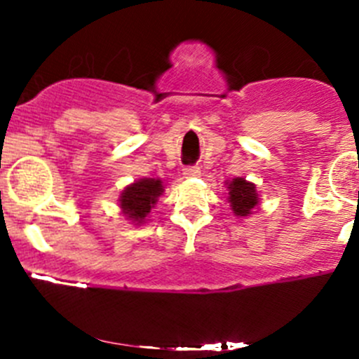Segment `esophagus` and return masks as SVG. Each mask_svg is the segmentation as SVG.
<instances>
[{
    "label": "esophagus",
    "mask_w": 359,
    "mask_h": 359,
    "mask_svg": "<svg viewBox=\"0 0 359 359\" xmlns=\"http://www.w3.org/2000/svg\"><path fill=\"white\" fill-rule=\"evenodd\" d=\"M184 177H186V179H193V177H198L200 175V168H198V166H186V168H184Z\"/></svg>",
    "instance_id": "1"
}]
</instances>
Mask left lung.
Returning a JSON list of instances; mask_svg holds the SVG:
<instances>
[{"mask_svg": "<svg viewBox=\"0 0 359 359\" xmlns=\"http://www.w3.org/2000/svg\"><path fill=\"white\" fill-rule=\"evenodd\" d=\"M226 187L231 212L236 217H240V219L252 215V212L260 203L255 184L243 179V177H236V179L233 180H227Z\"/></svg>", "mask_w": 359, "mask_h": 359, "instance_id": "obj_1", "label": "left lung"}]
</instances>
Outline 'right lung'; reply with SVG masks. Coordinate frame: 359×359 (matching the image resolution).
<instances>
[{
    "mask_svg": "<svg viewBox=\"0 0 359 359\" xmlns=\"http://www.w3.org/2000/svg\"><path fill=\"white\" fill-rule=\"evenodd\" d=\"M163 186L165 184L161 179H149V177L128 184L121 191L118 200L123 217L135 226L146 224L149 220L147 215L151 213V208H154L158 198L165 193Z\"/></svg>",
    "mask_w": 359,
    "mask_h": 359,
    "instance_id": "1",
    "label": "right lung"
}]
</instances>
